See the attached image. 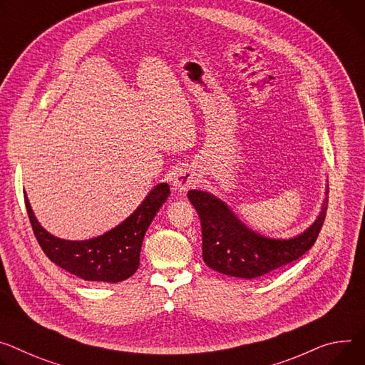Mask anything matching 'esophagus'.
Wrapping results in <instances>:
<instances>
[{
    "label": "esophagus",
    "mask_w": 365,
    "mask_h": 365,
    "mask_svg": "<svg viewBox=\"0 0 365 365\" xmlns=\"http://www.w3.org/2000/svg\"><path fill=\"white\" fill-rule=\"evenodd\" d=\"M197 182H200V176H197V173L190 169V168H180L176 173H175V187L179 189V190H187L189 187L195 186Z\"/></svg>",
    "instance_id": "34e87169"
}]
</instances>
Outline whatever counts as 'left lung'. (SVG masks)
<instances>
[{
  "label": "left lung",
  "mask_w": 365,
  "mask_h": 365,
  "mask_svg": "<svg viewBox=\"0 0 365 365\" xmlns=\"http://www.w3.org/2000/svg\"><path fill=\"white\" fill-rule=\"evenodd\" d=\"M329 185L317 220L297 237L288 240L260 236L243 224L227 204L208 192L189 190L187 197L202 225V257L217 272L253 279L274 272L302 257L320 233L326 218Z\"/></svg>",
  "instance_id": "1"
}]
</instances>
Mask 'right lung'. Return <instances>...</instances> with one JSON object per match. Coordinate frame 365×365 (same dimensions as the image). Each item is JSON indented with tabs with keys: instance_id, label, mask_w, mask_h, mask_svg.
Returning <instances> with one entry per match:
<instances>
[{
	"instance_id": "1",
	"label": "right lung",
	"mask_w": 365,
	"mask_h": 365,
	"mask_svg": "<svg viewBox=\"0 0 365 365\" xmlns=\"http://www.w3.org/2000/svg\"><path fill=\"white\" fill-rule=\"evenodd\" d=\"M169 195L168 183L157 185L125 221L102 236L81 242L52 236L33 214L26 193L24 204L39 246L55 264L84 281L116 284L137 272L145 231Z\"/></svg>"
}]
</instances>
